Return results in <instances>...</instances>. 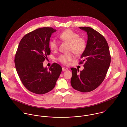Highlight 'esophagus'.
<instances>
[{
	"mask_svg": "<svg viewBox=\"0 0 127 127\" xmlns=\"http://www.w3.org/2000/svg\"><path fill=\"white\" fill-rule=\"evenodd\" d=\"M62 70L63 71H67L68 70V68H66V67H62Z\"/></svg>",
	"mask_w": 127,
	"mask_h": 127,
	"instance_id": "34e87169",
	"label": "esophagus"
}]
</instances>
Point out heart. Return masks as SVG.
I'll use <instances>...</instances> for the list:
<instances>
[{
	"label": "heart",
	"instance_id": "heart-1",
	"mask_svg": "<svg viewBox=\"0 0 127 127\" xmlns=\"http://www.w3.org/2000/svg\"><path fill=\"white\" fill-rule=\"evenodd\" d=\"M80 36L79 34L70 29L63 31L59 36L60 39L70 44L69 50L77 56L82 54L87 47L86 40L83 37ZM58 45L59 42L55 39L51 40L49 42V47L52 50H56L58 48ZM73 58V55L69 53L60 55L58 60L63 64H67Z\"/></svg>",
	"mask_w": 127,
	"mask_h": 127
}]
</instances>
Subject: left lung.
Returning <instances> with one entry per match:
<instances>
[{
	"instance_id": "1",
	"label": "left lung",
	"mask_w": 127,
	"mask_h": 127,
	"mask_svg": "<svg viewBox=\"0 0 127 127\" xmlns=\"http://www.w3.org/2000/svg\"><path fill=\"white\" fill-rule=\"evenodd\" d=\"M88 34L85 51L81 58L84 63V68H71V85L73 88L82 92H89L97 88L105 79L109 69L111 57L109 45L104 36L97 31L89 27H80Z\"/></svg>"
}]
</instances>
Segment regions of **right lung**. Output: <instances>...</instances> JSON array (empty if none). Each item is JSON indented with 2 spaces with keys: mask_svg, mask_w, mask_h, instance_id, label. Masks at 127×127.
<instances>
[{
  "mask_svg": "<svg viewBox=\"0 0 127 127\" xmlns=\"http://www.w3.org/2000/svg\"><path fill=\"white\" fill-rule=\"evenodd\" d=\"M56 31L52 27L38 28L25 35L19 43L15 58L16 68L24 86L33 93L43 94L52 90L62 71L57 63L49 69L43 66L51 52L50 38Z\"/></svg>",
  "mask_w": 127,
  "mask_h": 127,
  "instance_id": "add662e5",
  "label": "right lung"
}]
</instances>
